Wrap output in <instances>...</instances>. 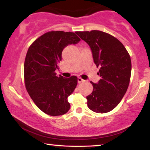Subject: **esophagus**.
I'll use <instances>...</instances> for the list:
<instances>
[{"mask_svg": "<svg viewBox=\"0 0 150 150\" xmlns=\"http://www.w3.org/2000/svg\"><path fill=\"white\" fill-rule=\"evenodd\" d=\"M84 80H83L82 78H81L80 77H78V83H80V82H84Z\"/></svg>", "mask_w": 150, "mask_h": 150, "instance_id": "1", "label": "esophagus"}]
</instances>
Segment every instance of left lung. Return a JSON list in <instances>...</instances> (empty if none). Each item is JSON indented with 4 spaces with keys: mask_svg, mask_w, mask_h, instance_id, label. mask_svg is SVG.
Masks as SVG:
<instances>
[{
    "mask_svg": "<svg viewBox=\"0 0 150 150\" xmlns=\"http://www.w3.org/2000/svg\"><path fill=\"white\" fill-rule=\"evenodd\" d=\"M77 35L91 47L94 64L100 68L101 79L93 82V91L86 96L87 105L96 112L114 109L126 93L131 72L130 56L117 38L105 32L93 30L77 31Z\"/></svg>",
    "mask_w": 150,
    "mask_h": 150,
    "instance_id": "8db88e82",
    "label": "left lung"
}]
</instances>
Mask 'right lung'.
I'll return each instance as SVG.
<instances>
[{
	"instance_id": "right-lung-1",
	"label": "right lung",
	"mask_w": 150,
	"mask_h": 150,
	"mask_svg": "<svg viewBox=\"0 0 150 150\" xmlns=\"http://www.w3.org/2000/svg\"><path fill=\"white\" fill-rule=\"evenodd\" d=\"M80 39L73 32L52 31L43 34L30 45L24 64L25 84L27 93L39 109L51 116H59L70 108L68 97L76 87V76H56L62 52Z\"/></svg>"
}]
</instances>
